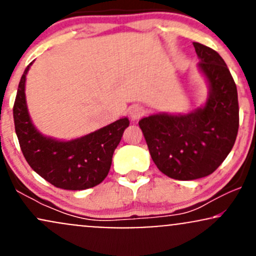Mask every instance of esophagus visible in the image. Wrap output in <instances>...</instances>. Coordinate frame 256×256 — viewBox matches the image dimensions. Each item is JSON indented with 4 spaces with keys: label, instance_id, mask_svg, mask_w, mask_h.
<instances>
[{
    "label": "esophagus",
    "instance_id": "1",
    "mask_svg": "<svg viewBox=\"0 0 256 256\" xmlns=\"http://www.w3.org/2000/svg\"><path fill=\"white\" fill-rule=\"evenodd\" d=\"M144 114H146L144 108L140 107V106L136 104V106H132V107L130 108V116L132 120L140 119L143 116H144Z\"/></svg>",
    "mask_w": 256,
    "mask_h": 256
}]
</instances>
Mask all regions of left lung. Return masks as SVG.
Listing matches in <instances>:
<instances>
[{"label": "left lung", "instance_id": "left-lung-1", "mask_svg": "<svg viewBox=\"0 0 256 256\" xmlns=\"http://www.w3.org/2000/svg\"><path fill=\"white\" fill-rule=\"evenodd\" d=\"M194 46L210 89L206 104L189 113L152 114L138 122L155 165L178 180L216 171L231 152L240 124L237 88L225 61L204 44Z\"/></svg>", "mask_w": 256, "mask_h": 256}]
</instances>
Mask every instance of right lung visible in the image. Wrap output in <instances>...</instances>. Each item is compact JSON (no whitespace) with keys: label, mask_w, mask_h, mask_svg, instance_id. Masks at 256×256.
I'll list each match as a JSON object with an SVG mask.
<instances>
[{"label":"right lung","mask_w":256,"mask_h":256,"mask_svg":"<svg viewBox=\"0 0 256 256\" xmlns=\"http://www.w3.org/2000/svg\"><path fill=\"white\" fill-rule=\"evenodd\" d=\"M31 64L20 79L13 107L16 132L26 161L40 177L60 189L85 190L96 186L107 177L113 152L130 122L122 118L71 140L44 136L32 122L26 104V74Z\"/></svg>","instance_id":"obj_1"}]
</instances>
